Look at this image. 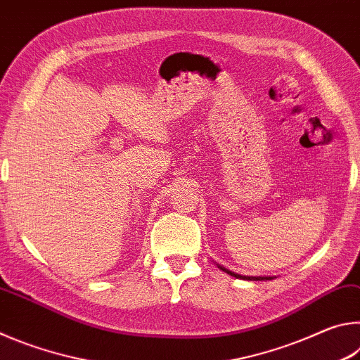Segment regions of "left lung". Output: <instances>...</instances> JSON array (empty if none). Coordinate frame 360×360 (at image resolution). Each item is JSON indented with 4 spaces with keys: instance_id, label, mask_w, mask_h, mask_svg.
Instances as JSON below:
<instances>
[{
    "instance_id": "obj_1",
    "label": "left lung",
    "mask_w": 360,
    "mask_h": 360,
    "mask_svg": "<svg viewBox=\"0 0 360 360\" xmlns=\"http://www.w3.org/2000/svg\"><path fill=\"white\" fill-rule=\"evenodd\" d=\"M219 268H221L222 271H225V273H229L230 276H235V278H240V279H248V281H262V279H271V278H265V276H241V275H238V273H233V271H230V270H227V268H224V266H221V265H217Z\"/></svg>"
}]
</instances>
